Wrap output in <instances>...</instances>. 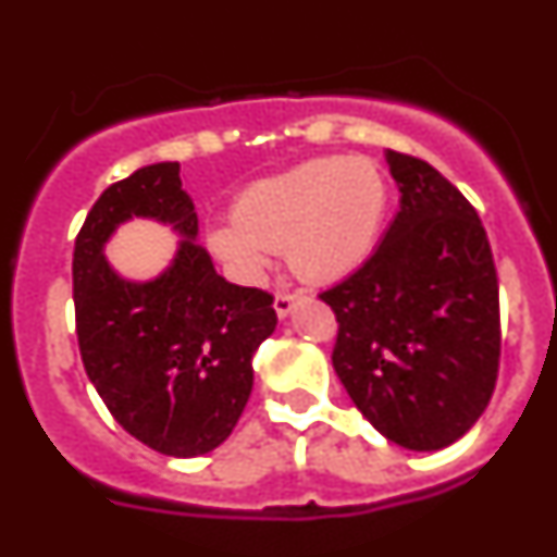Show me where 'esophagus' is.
<instances>
[{"label":"esophagus","mask_w":557,"mask_h":557,"mask_svg":"<svg viewBox=\"0 0 557 557\" xmlns=\"http://www.w3.org/2000/svg\"><path fill=\"white\" fill-rule=\"evenodd\" d=\"M304 301V295H289V293H278L275 295V301H273V309H275V314H278V318H289V314H293V309L298 307V304Z\"/></svg>","instance_id":"1"}]
</instances>
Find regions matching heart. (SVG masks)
Returning a JSON list of instances; mask_svg holds the SVG:
<instances>
[{
  "label": "heart",
  "mask_w": 557,
  "mask_h": 557,
  "mask_svg": "<svg viewBox=\"0 0 557 557\" xmlns=\"http://www.w3.org/2000/svg\"><path fill=\"white\" fill-rule=\"evenodd\" d=\"M387 209V184L368 159H318L256 181L234 220L206 234L211 253L245 282H259L270 250L309 284L346 278L371 256Z\"/></svg>",
  "instance_id": "obj_1"
}]
</instances>
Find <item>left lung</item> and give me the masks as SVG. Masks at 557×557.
Wrapping results in <instances>:
<instances>
[{
    "instance_id": "8db88e82",
    "label": "left lung",
    "mask_w": 557,
    "mask_h": 557,
    "mask_svg": "<svg viewBox=\"0 0 557 557\" xmlns=\"http://www.w3.org/2000/svg\"><path fill=\"white\" fill-rule=\"evenodd\" d=\"M385 161L398 211L357 273L321 293L339 323L332 366L387 441L437 451L488 407L499 371V282L460 189L405 152Z\"/></svg>"
}]
</instances>
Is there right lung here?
Here are the masks:
<instances>
[{
  "instance_id": "right-lung-1",
  "label": "right lung",
  "mask_w": 557,
  "mask_h": 557,
  "mask_svg": "<svg viewBox=\"0 0 557 557\" xmlns=\"http://www.w3.org/2000/svg\"><path fill=\"white\" fill-rule=\"evenodd\" d=\"M131 219L180 236L173 262L145 283L104 256ZM72 284L83 366L122 430L170 457L218 449L248 405L253 354L278 318L273 295L214 270L178 161L147 164L102 191L75 239Z\"/></svg>"
}]
</instances>
